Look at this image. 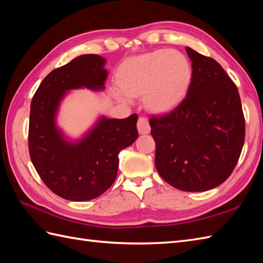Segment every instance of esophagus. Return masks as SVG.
Instances as JSON below:
<instances>
[{"instance_id": "esophagus-1", "label": "esophagus", "mask_w": 263, "mask_h": 263, "mask_svg": "<svg viewBox=\"0 0 263 263\" xmlns=\"http://www.w3.org/2000/svg\"><path fill=\"white\" fill-rule=\"evenodd\" d=\"M138 131L140 135H148L150 132V125L146 117H140L138 121Z\"/></svg>"}]
</instances>
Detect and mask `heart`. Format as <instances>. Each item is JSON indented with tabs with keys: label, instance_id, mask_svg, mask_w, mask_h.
<instances>
[{
	"label": "heart",
	"instance_id": "b5f03b06",
	"mask_svg": "<svg viewBox=\"0 0 263 263\" xmlns=\"http://www.w3.org/2000/svg\"><path fill=\"white\" fill-rule=\"evenodd\" d=\"M192 81V66L185 55L170 49L131 58L120 72L113 93L123 102L143 95V104L154 113L165 114L185 98Z\"/></svg>",
	"mask_w": 263,
	"mask_h": 263
}]
</instances>
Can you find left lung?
<instances>
[{"mask_svg":"<svg viewBox=\"0 0 263 263\" xmlns=\"http://www.w3.org/2000/svg\"><path fill=\"white\" fill-rule=\"evenodd\" d=\"M185 49L192 62L186 97L149 123L161 178L182 191L202 192L224 183L235 168L245 122L237 88L220 64Z\"/></svg>","mask_w":263,"mask_h":263,"instance_id":"1","label":"left lung"}]
</instances>
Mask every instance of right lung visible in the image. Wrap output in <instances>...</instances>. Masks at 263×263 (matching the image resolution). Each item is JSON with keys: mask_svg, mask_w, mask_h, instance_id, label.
Listing matches in <instances>:
<instances>
[{"mask_svg": "<svg viewBox=\"0 0 263 263\" xmlns=\"http://www.w3.org/2000/svg\"><path fill=\"white\" fill-rule=\"evenodd\" d=\"M106 60L80 55L53 70L33 95L29 119V154L43 182L70 201H88L110 187L117 175L119 154L138 139V115L107 119L102 115L79 139L65 136L57 122L61 103L70 90L105 89Z\"/></svg>", "mask_w": 263, "mask_h": 263, "instance_id": "right-lung-1", "label": "right lung"}]
</instances>
